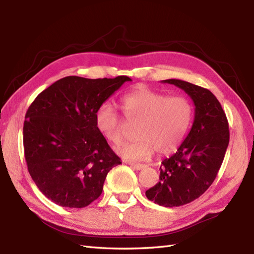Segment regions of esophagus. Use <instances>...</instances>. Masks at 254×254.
<instances>
[{"instance_id":"34e87169","label":"esophagus","mask_w":254,"mask_h":254,"mask_svg":"<svg viewBox=\"0 0 254 254\" xmlns=\"http://www.w3.org/2000/svg\"><path fill=\"white\" fill-rule=\"evenodd\" d=\"M131 167H133L134 169L136 170H142L144 168H146V165H142V164H135V163H127Z\"/></svg>"}]
</instances>
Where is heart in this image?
I'll return each instance as SVG.
<instances>
[{
  "label": "heart",
  "mask_w": 254,
  "mask_h": 254,
  "mask_svg": "<svg viewBox=\"0 0 254 254\" xmlns=\"http://www.w3.org/2000/svg\"><path fill=\"white\" fill-rule=\"evenodd\" d=\"M127 121L137 123L135 141L117 149L123 158L143 160L155 150L160 155L176 152L185 141L194 119V107L183 96H169L146 87H136L121 98ZM96 127L108 141L120 144L124 137L123 122L109 102L95 113Z\"/></svg>",
  "instance_id": "heart-1"
}]
</instances>
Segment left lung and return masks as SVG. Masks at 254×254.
Wrapping results in <instances>:
<instances>
[{"label": "left lung", "mask_w": 254, "mask_h": 254, "mask_svg": "<svg viewBox=\"0 0 254 254\" xmlns=\"http://www.w3.org/2000/svg\"><path fill=\"white\" fill-rule=\"evenodd\" d=\"M161 82L185 90L195 107L190 132L176 154L161 161L159 182L145 192L149 201L175 207L196 199L214 182L229 144V127L208 89L181 79Z\"/></svg>", "instance_id": "1"}]
</instances>
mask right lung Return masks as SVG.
<instances>
[{
	"instance_id": "1",
	"label": "right lung",
	"mask_w": 254,
	"mask_h": 254,
	"mask_svg": "<svg viewBox=\"0 0 254 254\" xmlns=\"http://www.w3.org/2000/svg\"><path fill=\"white\" fill-rule=\"evenodd\" d=\"M127 76H66L36 97L25 116L28 171L38 189L63 207L82 208L100 196L106 177L121 164L96 127L97 108Z\"/></svg>"
}]
</instances>
